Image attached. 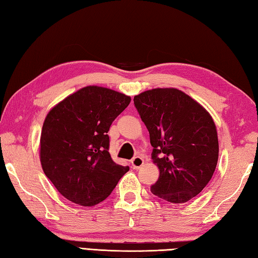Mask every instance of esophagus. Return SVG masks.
<instances>
[{
  "label": "esophagus",
  "mask_w": 258,
  "mask_h": 258,
  "mask_svg": "<svg viewBox=\"0 0 258 258\" xmlns=\"http://www.w3.org/2000/svg\"><path fill=\"white\" fill-rule=\"evenodd\" d=\"M131 164H132V167H133V168L138 169V168H140L141 166H143L144 160H143V158H142V157H140V156H136V157L133 158L132 162H131Z\"/></svg>",
  "instance_id": "esophagus-1"
}]
</instances>
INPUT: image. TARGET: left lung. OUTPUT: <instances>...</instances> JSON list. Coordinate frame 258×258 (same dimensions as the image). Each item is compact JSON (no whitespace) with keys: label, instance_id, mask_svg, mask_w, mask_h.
I'll list each match as a JSON object with an SVG mask.
<instances>
[{"label":"left lung","instance_id":"obj_1","mask_svg":"<svg viewBox=\"0 0 258 258\" xmlns=\"http://www.w3.org/2000/svg\"><path fill=\"white\" fill-rule=\"evenodd\" d=\"M134 104L160 169L151 191L175 204L188 202L208 184L217 165V131L211 114L173 87L145 91L134 96Z\"/></svg>","mask_w":258,"mask_h":258}]
</instances>
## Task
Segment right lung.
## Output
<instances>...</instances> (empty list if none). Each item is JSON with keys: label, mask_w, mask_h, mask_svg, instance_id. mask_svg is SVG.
I'll list each match as a JSON object with an SVG mask.
<instances>
[{"label": "right lung", "mask_w": 258, "mask_h": 258, "mask_svg": "<svg viewBox=\"0 0 258 258\" xmlns=\"http://www.w3.org/2000/svg\"><path fill=\"white\" fill-rule=\"evenodd\" d=\"M131 97L86 86L47 113L40 141L42 168L65 199L94 206L107 199L128 166L114 163L107 132Z\"/></svg>", "instance_id": "add662e5"}]
</instances>
